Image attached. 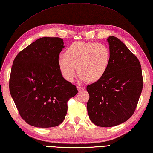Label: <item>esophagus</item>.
I'll list each match as a JSON object with an SVG mask.
<instances>
[{
	"label": "esophagus",
	"instance_id": "esophagus-1",
	"mask_svg": "<svg viewBox=\"0 0 153 153\" xmlns=\"http://www.w3.org/2000/svg\"><path fill=\"white\" fill-rule=\"evenodd\" d=\"M77 90H78L79 91H81L85 90L84 87H82V86H77Z\"/></svg>",
	"mask_w": 153,
	"mask_h": 153
}]
</instances>
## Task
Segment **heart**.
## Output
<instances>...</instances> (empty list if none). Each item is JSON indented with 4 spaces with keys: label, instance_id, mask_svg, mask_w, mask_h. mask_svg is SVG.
I'll list each match as a JSON object with an SVG mask.
<instances>
[{
    "label": "heart",
    "instance_id": "b5f03b06",
    "mask_svg": "<svg viewBox=\"0 0 153 153\" xmlns=\"http://www.w3.org/2000/svg\"><path fill=\"white\" fill-rule=\"evenodd\" d=\"M110 62V51L100 43L74 42L59 57L58 66L62 76L71 82L76 76L77 69L82 81L98 82L106 74Z\"/></svg>",
    "mask_w": 153,
    "mask_h": 153
}]
</instances>
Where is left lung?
<instances>
[{
  "instance_id": "obj_1",
  "label": "left lung",
  "mask_w": 153,
  "mask_h": 153,
  "mask_svg": "<svg viewBox=\"0 0 153 153\" xmlns=\"http://www.w3.org/2000/svg\"><path fill=\"white\" fill-rule=\"evenodd\" d=\"M110 62L105 76L86 88L90 95L87 109L96 126L112 127L131 117L143 90L139 60L117 37L108 38Z\"/></svg>"
}]
</instances>
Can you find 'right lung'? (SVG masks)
I'll list each match as a JSON object with an SVG mask.
<instances>
[{
	"label": "right lung",
	"instance_id": "right-lung-1",
	"mask_svg": "<svg viewBox=\"0 0 153 153\" xmlns=\"http://www.w3.org/2000/svg\"><path fill=\"white\" fill-rule=\"evenodd\" d=\"M64 48L59 37H42L30 44L13 61L9 79L10 95L21 118L39 128L55 127L67 114L68 102L76 85L63 78L58 59Z\"/></svg>",
	"mask_w": 153,
	"mask_h": 153
}]
</instances>
